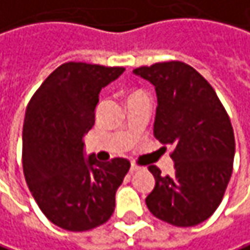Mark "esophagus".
<instances>
[{"mask_svg":"<svg viewBox=\"0 0 250 250\" xmlns=\"http://www.w3.org/2000/svg\"><path fill=\"white\" fill-rule=\"evenodd\" d=\"M139 169H140V167H139L137 165H134V163H131V166H130V171H131V173H134V171H137V170H139Z\"/></svg>","mask_w":250,"mask_h":250,"instance_id":"1","label":"esophagus"}]
</instances>
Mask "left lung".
Segmentation results:
<instances>
[{
	"instance_id": "1",
	"label": "left lung",
	"mask_w": 250,
	"mask_h": 250,
	"mask_svg": "<svg viewBox=\"0 0 250 250\" xmlns=\"http://www.w3.org/2000/svg\"><path fill=\"white\" fill-rule=\"evenodd\" d=\"M154 85L157 108L153 134L173 145V174L148 166L156 185L148 210L174 226H196L215 213L232 176L235 136L213 87L182 61L133 70Z\"/></svg>"
}]
</instances>
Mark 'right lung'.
Listing matches in <instances>:
<instances>
[{"mask_svg": "<svg viewBox=\"0 0 250 250\" xmlns=\"http://www.w3.org/2000/svg\"><path fill=\"white\" fill-rule=\"evenodd\" d=\"M123 67L65 62L40 85L22 127V169L41 212L54 225L83 232L105 223L130 162L84 156V136L94 125L103 87Z\"/></svg>", "mask_w": 250, "mask_h": 250, "instance_id": "obj_1", "label": "right lung"}]
</instances>
